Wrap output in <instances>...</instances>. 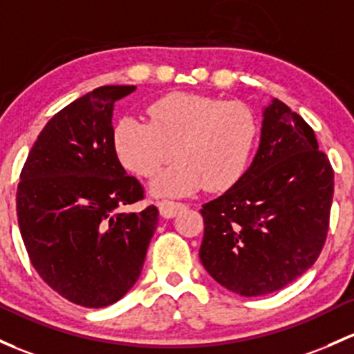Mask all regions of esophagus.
Here are the masks:
<instances>
[{
	"label": "esophagus",
	"instance_id": "esophagus-1",
	"mask_svg": "<svg viewBox=\"0 0 354 354\" xmlns=\"http://www.w3.org/2000/svg\"><path fill=\"white\" fill-rule=\"evenodd\" d=\"M158 208H159V214H161V217L173 218V217H176V214H180V212L183 210L185 205L183 203L169 202V200H162V202L158 203Z\"/></svg>",
	"mask_w": 354,
	"mask_h": 354
}]
</instances>
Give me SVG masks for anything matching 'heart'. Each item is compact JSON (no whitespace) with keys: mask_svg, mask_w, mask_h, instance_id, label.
<instances>
[{"mask_svg":"<svg viewBox=\"0 0 354 354\" xmlns=\"http://www.w3.org/2000/svg\"><path fill=\"white\" fill-rule=\"evenodd\" d=\"M258 136L252 111L243 103L174 93L149 109V124L122 118L113 129L120 162L140 178H152L176 156L180 161L159 174L152 193L185 196L205 187L222 192L237 183Z\"/></svg>","mask_w":354,"mask_h":354,"instance_id":"1","label":"heart"}]
</instances>
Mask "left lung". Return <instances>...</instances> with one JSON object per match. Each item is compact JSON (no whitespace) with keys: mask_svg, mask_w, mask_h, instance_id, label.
<instances>
[{"mask_svg":"<svg viewBox=\"0 0 354 354\" xmlns=\"http://www.w3.org/2000/svg\"><path fill=\"white\" fill-rule=\"evenodd\" d=\"M333 193V167L314 130L271 98L251 166L200 210V261L217 283L243 297L283 288L321 254Z\"/></svg>","mask_w":354,"mask_h":354,"instance_id":"left-lung-1","label":"left lung"}]
</instances>
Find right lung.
Listing matches in <instances>:
<instances>
[{"label": "right lung", "instance_id": "obj_1", "mask_svg": "<svg viewBox=\"0 0 354 354\" xmlns=\"http://www.w3.org/2000/svg\"><path fill=\"white\" fill-rule=\"evenodd\" d=\"M136 86H100L47 122L20 174L17 215L33 268L69 302L102 308L142 271L158 208L122 212L144 189L113 149L115 103Z\"/></svg>", "mask_w": 354, "mask_h": 354}]
</instances>
